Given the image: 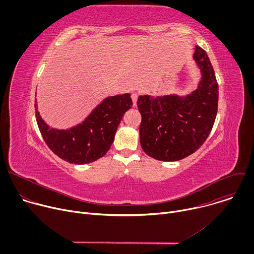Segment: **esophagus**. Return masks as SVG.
I'll list each match as a JSON object with an SVG mask.
<instances>
[{
    "mask_svg": "<svg viewBox=\"0 0 254 254\" xmlns=\"http://www.w3.org/2000/svg\"><path fill=\"white\" fill-rule=\"evenodd\" d=\"M137 97H138V94H137V93H135V92L131 93V99H132L133 105H135V104H136V100H137Z\"/></svg>",
    "mask_w": 254,
    "mask_h": 254,
    "instance_id": "obj_1",
    "label": "esophagus"
}]
</instances>
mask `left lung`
Here are the masks:
<instances>
[{"mask_svg": "<svg viewBox=\"0 0 254 254\" xmlns=\"http://www.w3.org/2000/svg\"><path fill=\"white\" fill-rule=\"evenodd\" d=\"M194 59L201 68L199 87L189 95L139 96V141L148 156L164 162L195 153L209 136L218 110V83L204 49L196 46Z\"/></svg>", "mask_w": 254, "mask_h": 254, "instance_id": "obj_1", "label": "left lung"}]
</instances>
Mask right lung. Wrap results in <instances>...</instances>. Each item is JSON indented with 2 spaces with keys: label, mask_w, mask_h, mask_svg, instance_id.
<instances>
[{
  "label": "right lung",
  "mask_w": 254,
  "mask_h": 254,
  "mask_svg": "<svg viewBox=\"0 0 254 254\" xmlns=\"http://www.w3.org/2000/svg\"><path fill=\"white\" fill-rule=\"evenodd\" d=\"M131 105L128 93L107 97L82 124L67 130L49 128L38 112L36 120L46 144L56 156L71 164H89L111 149L118 127Z\"/></svg>",
  "instance_id": "1"
}]
</instances>
